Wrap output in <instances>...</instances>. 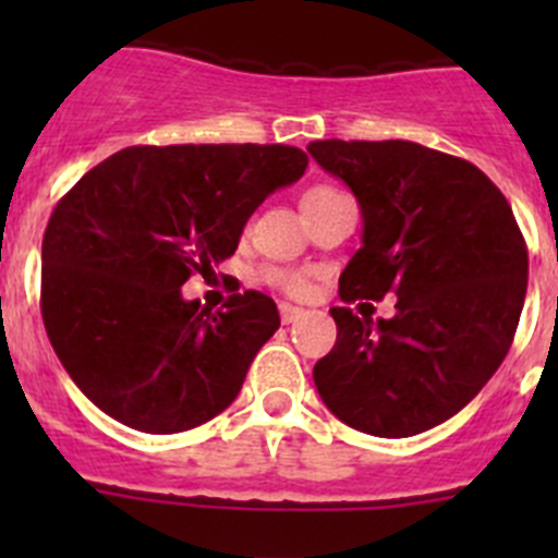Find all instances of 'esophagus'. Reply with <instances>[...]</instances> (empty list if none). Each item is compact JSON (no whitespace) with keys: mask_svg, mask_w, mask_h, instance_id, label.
Instances as JSON below:
<instances>
[{"mask_svg":"<svg viewBox=\"0 0 558 558\" xmlns=\"http://www.w3.org/2000/svg\"><path fill=\"white\" fill-rule=\"evenodd\" d=\"M279 315H282V324H293V322H299V318H302L304 310L293 307V304H288V302H282V304H279Z\"/></svg>","mask_w":558,"mask_h":558,"instance_id":"34e87169","label":"esophagus"}]
</instances>
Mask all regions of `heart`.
I'll return each mask as SVG.
<instances>
[{"instance_id": "heart-1", "label": "heart", "mask_w": 558, "mask_h": 558, "mask_svg": "<svg viewBox=\"0 0 558 558\" xmlns=\"http://www.w3.org/2000/svg\"><path fill=\"white\" fill-rule=\"evenodd\" d=\"M338 190L332 186H310L307 192L302 195V204H313V201H322L327 195H335ZM265 282L274 284V288L284 290V293H304L307 290V279L299 270H288V268H265Z\"/></svg>"}]
</instances>
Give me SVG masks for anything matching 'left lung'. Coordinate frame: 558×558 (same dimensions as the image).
<instances>
[{
	"instance_id": "8db88e82",
	"label": "left lung",
	"mask_w": 558,
	"mask_h": 558,
	"mask_svg": "<svg viewBox=\"0 0 558 558\" xmlns=\"http://www.w3.org/2000/svg\"><path fill=\"white\" fill-rule=\"evenodd\" d=\"M307 150L363 215L340 299L397 295L393 318L329 310L338 340L315 363V388L368 436L430 430L477 397L514 340L529 288L514 211L475 165L416 142L324 140Z\"/></svg>"
}]
</instances>
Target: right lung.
Returning a JSON list of instances; mask_svg holds the SVG:
<instances>
[{"instance_id":"obj_1","label":"right lung","mask_w":558,"mask_h":558,"mask_svg":"<svg viewBox=\"0 0 558 558\" xmlns=\"http://www.w3.org/2000/svg\"><path fill=\"white\" fill-rule=\"evenodd\" d=\"M290 145L125 147L58 201L41 245V315L58 360L102 413L142 433H181L231 405L279 329L274 299L226 310L186 302L270 192L295 184Z\"/></svg>"}]
</instances>
